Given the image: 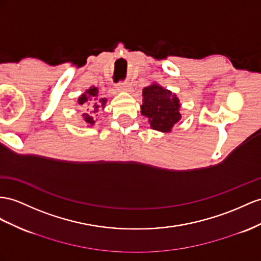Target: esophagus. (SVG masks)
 Returning a JSON list of instances; mask_svg holds the SVG:
<instances>
[{"label":"esophagus","instance_id":"esophagus-1","mask_svg":"<svg viewBox=\"0 0 261 261\" xmlns=\"http://www.w3.org/2000/svg\"><path fill=\"white\" fill-rule=\"evenodd\" d=\"M117 89L120 91H131L132 87L129 83H119L117 84Z\"/></svg>","mask_w":261,"mask_h":261}]
</instances>
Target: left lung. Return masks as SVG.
Here are the masks:
<instances>
[{"mask_svg": "<svg viewBox=\"0 0 261 261\" xmlns=\"http://www.w3.org/2000/svg\"><path fill=\"white\" fill-rule=\"evenodd\" d=\"M141 113L149 119L151 128L161 132H170L182 116L179 113V100L175 93L152 84L143 89Z\"/></svg>", "mask_w": 261, "mask_h": 261, "instance_id": "1", "label": "left lung"}]
</instances>
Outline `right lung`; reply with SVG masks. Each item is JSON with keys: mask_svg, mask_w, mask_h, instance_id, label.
<instances>
[{"mask_svg": "<svg viewBox=\"0 0 261 261\" xmlns=\"http://www.w3.org/2000/svg\"><path fill=\"white\" fill-rule=\"evenodd\" d=\"M90 102H91V109H92L91 112L93 113H96L100 108H105L106 102H107L106 98L99 97L98 88L95 86H92L89 89H87L83 95L78 98V103L80 106H84L86 103L89 105ZM83 117L85 121L88 124L90 125L95 124V119H93V117H91L90 115H88V113H84Z\"/></svg>", "mask_w": 261, "mask_h": 261, "instance_id": "add662e5", "label": "right lung"}]
</instances>
